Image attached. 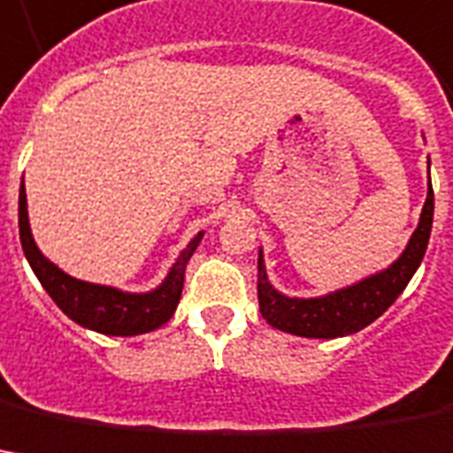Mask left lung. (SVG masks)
Here are the masks:
<instances>
[{"label":"left lung","mask_w":453,"mask_h":453,"mask_svg":"<svg viewBox=\"0 0 453 453\" xmlns=\"http://www.w3.org/2000/svg\"><path fill=\"white\" fill-rule=\"evenodd\" d=\"M432 221L434 191L432 179H429V191H426V202H424L421 217H418V226L411 234L406 249L399 254V259L351 287L336 289L324 296H311V299L287 296V294L276 291L266 276L264 254L259 249L257 291H259L262 317L274 329L306 336V339H336V336L361 332L399 299V294L406 289L411 276L417 274L418 264L426 254L429 236H432Z\"/></svg>","instance_id":"left-lung-1"}]
</instances>
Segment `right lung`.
Here are the masks:
<instances>
[{
    "instance_id": "obj_1",
    "label": "right lung",
    "mask_w": 453,
    "mask_h": 453,
    "mask_svg": "<svg viewBox=\"0 0 453 453\" xmlns=\"http://www.w3.org/2000/svg\"><path fill=\"white\" fill-rule=\"evenodd\" d=\"M204 232H199L191 239L187 249H181L177 262L172 264L169 274L157 289L144 291V294H132V291L114 289L104 284H92L74 279L62 272L54 262H50L39 247H36L32 226H29V214H27V191L24 181L19 187V239L24 257L32 266L36 279L47 289L54 304L62 309L72 321L79 326L92 329V332L109 334V336H136L159 329L166 324L184 289V272L189 264L191 254L196 251Z\"/></svg>"
}]
</instances>
